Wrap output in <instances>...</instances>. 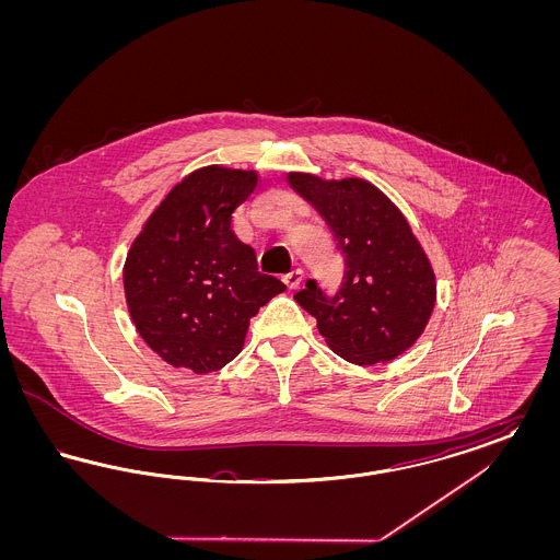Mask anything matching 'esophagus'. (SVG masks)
Returning a JSON list of instances; mask_svg holds the SVG:
<instances>
[{
    "label": "esophagus",
    "mask_w": 560,
    "mask_h": 560,
    "mask_svg": "<svg viewBox=\"0 0 560 560\" xmlns=\"http://www.w3.org/2000/svg\"><path fill=\"white\" fill-rule=\"evenodd\" d=\"M302 279H304V270H302V268H293L292 272L283 275V281H285V285H288L290 290H295V288H300Z\"/></svg>",
    "instance_id": "1"
}]
</instances>
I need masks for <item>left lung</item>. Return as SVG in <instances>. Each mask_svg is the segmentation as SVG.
<instances>
[{
	"instance_id": "obj_1",
	"label": "left lung",
	"mask_w": 560,
	"mask_h": 560,
	"mask_svg": "<svg viewBox=\"0 0 560 560\" xmlns=\"http://www.w3.org/2000/svg\"><path fill=\"white\" fill-rule=\"evenodd\" d=\"M288 183L323 215L345 258L338 292L325 295L308 279L293 300L317 319L327 347L350 363L397 359L422 336L436 302L434 270L409 222L361 178L292 172Z\"/></svg>"
}]
</instances>
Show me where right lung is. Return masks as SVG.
Instances as JSON below:
<instances>
[{
  "label": "right lung",
  "instance_id": "right-lung-1",
  "mask_svg": "<svg viewBox=\"0 0 560 560\" xmlns=\"http://www.w3.org/2000/svg\"><path fill=\"white\" fill-rule=\"evenodd\" d=\"M256 172L201 167L172 188L144 222L124 267V290L142 340L174 368L222 370L243 348L249 319L285 285L262 275L233 233V212Z\"/></svg>",
  "mask_w": 560,
  "mask_h": 560
}]
</instances>
